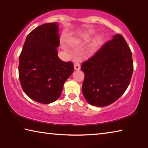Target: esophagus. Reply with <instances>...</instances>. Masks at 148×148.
Wrapping results in <instances>:
<instances>
[{
	"instance_id": "obj_1",
	"label": "esophagus",
	"mask_w": 148,
	"mask_h": 148,
	"mask_svg": "<svg viewBox=\"0 0 148 148\" xmlns=\"http://www.w3.org/2000/svg\"><path fill=\"white\" fill-rule=\"evenodd\" d=\"M80 69V64L78 62H76L74 64V69L75 70H79Z\"/></svg>"
}]
</instances>
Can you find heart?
I'll return each mask as SVG.
<instances>
[{"label": "heart", "instance_id": "obj_1", "mask_svg": "<svg viewBox=\"0 0 148 148\" xmlns=\"http://www.w3.org/2000/svg\"><path fill=\"white\" fill-rule=\"evenodd\" d=\"M89 38H90V36L89 34H83L80 35V36H77L76 38L74 39V41L76 42H81L89 40ZM97 40L95 41V44H97Z\"/></svg>", "mask_w": 148, "mask_h": 148}]
</instances>
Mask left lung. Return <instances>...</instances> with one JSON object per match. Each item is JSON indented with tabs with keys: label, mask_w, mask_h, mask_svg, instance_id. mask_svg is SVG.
<instances>
[{
	"label": "left lung",
	"mask_w": 148,
	"mask_h": 148,
	"mask_svg": "<svg viewBox=\"0 0 148 148\" xmlns=\"http://www.w3.org/2000/svg\"><path fill=\"white\" fill-rule=\"evenodd\" d=\"M82 92L88 103L104 107L116 101L128 87L133 72L132 52L122 35H114L82 62Z\"/></svg>",
	"instance_id": "left-lung-1"
}]
</instances>
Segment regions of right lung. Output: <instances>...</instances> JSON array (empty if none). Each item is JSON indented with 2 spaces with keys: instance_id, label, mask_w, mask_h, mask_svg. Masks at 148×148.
Returning a JSON list of instances; mask_svg holds the SVG:
<instances>
[{
  "instance_id": "obj_1",
  "label": "right lung",
  "mask_w": 148,
  "mask_h": 148,
  "mask_svg": "<svg viewBox=\"0 0 148 148\" xmlns=\"http://www.w3.org/2000/svg\"><path fill=\"white\" fill-rule=\"evenodd\" d=\"M58 23H45L27 36L19 56V77L23 91L42 104L57 101L63 85L74 72L71 61L64 62L57 55Z\"/></svg>"
}]
</instances>
